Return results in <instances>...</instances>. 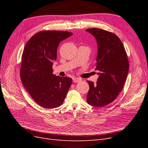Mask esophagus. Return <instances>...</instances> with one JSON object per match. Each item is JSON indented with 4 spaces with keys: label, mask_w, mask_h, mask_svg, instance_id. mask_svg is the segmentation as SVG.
Masks as SVG:
<instances>
[{
    "label": "esophagus",
    "mask_w": 148,
    "mask_h": 148,
    "mask_svg": "<svg viewBox=\"0 0 148 148\" xmlns=\"http://www.w3.org/2000/svg\"><path fill=\"white\" fill-rule=\"evenodd\" d=\"M82 81V79L79 78H77V77H75L73 78V83H78Z\"/></svg>",
    "instance_id": "34e87169"
}]
</instances>
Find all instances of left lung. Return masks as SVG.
Listing matches in <instances>:
<instances>
[{"label": "left lung", "mask_w": 148, "mask_h": 148, "mask_svg": "<svg viewBox=\"0 0 148 148\" xmlns=\"http://www.w3.org/2000/svg\"><path fill=\"white\" fill-rule=\"evenodd\" d=\"M92 34L97 43L96 70L99 78L96 84L87 81L89 89L87 102L102 107L113 102L122 90L129 70L127 54L117 35L102 29L86 30Z\"/></svg>", "instance_id": "obj_1"}]
</instances>
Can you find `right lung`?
<instances>
[{
    "instance_id": "1",
    "label": "right lung",
    "mask_w": 148,
    "mask_h": 148,
    "mask_svg": "<svg viewBox=\"0 0 148 148\" xmlns=\"http://www.w3.org/2000/svg\"><path fill=\"white\" fill-rule=\"evenodd\" d=\"M73 34L68 31H41L26 44L21 56L20 78L33 99L46 109L61 106L72 83L69 77L53 74L60 41Z\"/></svg>"
}]
</instances>
